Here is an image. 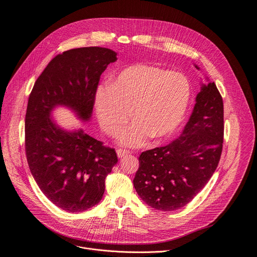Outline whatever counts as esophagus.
Segmentation results:
<instances>
[{
  "label": "esophagus",
  "instance_id": "obj_1",
  "mask_svg": "<svg viewBox=\"0 0 257 257\" xmlns=\"http://www.w3.org/2000/svg\"><path fill=\"white\" fill-rule=\"evenodd\" d=\"M116 154H117L118 158H121V157H124L125 155L130 154V152L128 150H125V149H117L116 150Z\"/></svg>",
  "mask_w": 257,
  "mask_h": 257
}]
</instances>
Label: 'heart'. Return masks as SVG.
Returning <instances> with one entry per match:
<instances>
[{"mask_svg": "<svg viewBox=\"0 0 257 257\" xmlns=\"http://www.w3.org/2000/svg\"><path fill=\"white\" fill-rule=\"evenodd\" d=\"M191 83L181 73L156 65L134 64L121 71L109 86L97 89L94 106L102 129L129 147L169 138L182 121L191 100Z\"/></svg>", "mask_w": 257, "mask_h": 257, "instance_id": "1", "label": "heart"}]
</instances>
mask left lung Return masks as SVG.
<instances>
[{
    "label": "left lung",
    "mask_w": 257,
    "mask_h": 257,
    "mask_svg": "<svg viewBox=\"0 0 257 257\" xmlns=\"http://www.w3.org/2000/svg\"><path fill=\"white\" fill-rule=\"evenodd\" d=\"M223 138V99L214 82H209L202 85L197 94L181 136L139 157L140 167L133 179L137 193L158 210L172 211L185 206L217 169Z\"/></svg>",
    "instance_id": "1"
}]
</instances>
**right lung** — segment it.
<instances>
[{"mask_svg":"<svg viewBox=\"0 0 257 257\" xmlns=\"http://www.w3.org/2000/svg\"><path fill=\"white\" fill-rule=\"evenodd\" d=\"M116 53L86 47L58 54L32 88L25 117V150L40 191L59 208L84 211L98 204L105 178L117 163L113 148L106 147L82 129L66 131L51 118L58 105L90 118L100 77Z\"/></svg>","mask_w":257,"mask_h":257,"instance_id":"add662e5","label":"right lung"}]
</instances>
